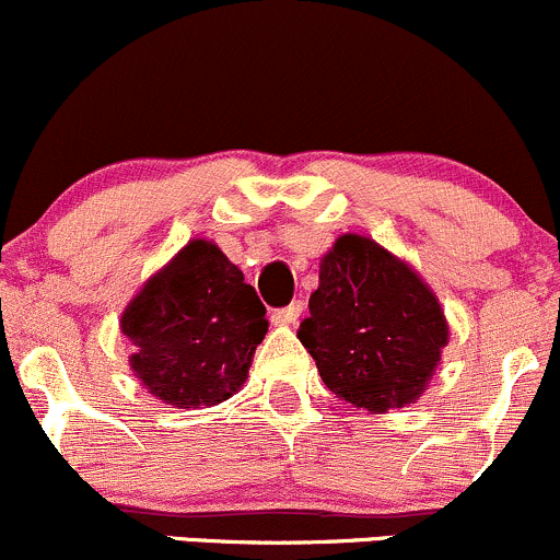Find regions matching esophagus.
Listing matches in <instances>:
<instances>
[{"label": "esophagus", "instance_id": "obj_1", "mask_svg": "<svg viewBox=\"0 0 560 560\" xmlns=\"http://www.w3.org/2000/svg\"><path fill=\"white\" fill-rule=\"evenodd\" d=\"M300 314H303V303L295 300V303H290L287 308L273 311V316H270V319H273V325H279V327H292L300 319Z\"/></svg>", "mask_w": 560, "mask_h": 560}]
</instances>
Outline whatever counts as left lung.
<instances>
[{"mask_svg": "<svg viewBox=\"0 0 560 560\" xmlns=\"http://www.w3.org/2000/svg\"><path fill=\"white\" fill-rule=\"evenodd\" d=\"M308 311L298 338L322 381L370 413L413 405L448 346V319L432 287L368 235L335 238Z\"/></svg>", "mask_w": 560, "mask_h": 560, "instance_id": "obj_1", "label": "left lung"}]
</instances>
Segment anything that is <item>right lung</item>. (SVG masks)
<instances>
[{
  "mask_svg": "<svg viewBox=\"0 0 560 560\" xmlns=\"http://www.w3.org/2000/svg\"><path fill=\"white\" fill-rule=\"evenodd\" d=\"M131 373L172 408L231 399L268 332L255 287L206 238H192L158 268L120 316Z\"/></svg>",
  "mask_w": 560,
  "mask_h": 560,
  "instance_id": "add662e5",
  "label": "right lung"
}]
</instances>
